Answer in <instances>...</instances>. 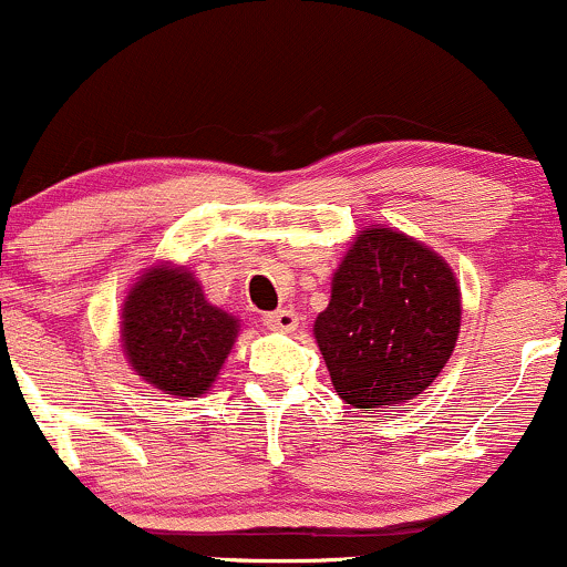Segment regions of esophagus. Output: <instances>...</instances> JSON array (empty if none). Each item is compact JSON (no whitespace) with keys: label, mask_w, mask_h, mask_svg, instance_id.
I'll return each instance as SVG.
<instances>
[{"label":"esophagus","mask_w":567,"mask_h":567,"mask_svg":"<svg viewBox=\"0 0 567 567\" xmlns=\"http://www.w3.org/2000/svg\"><path fill=\"white\" fill-rule=\"evenodd\" d=\"M298 322H301V317H298L292 309H277V311H271V315L264 317L266 328L282 330V333H290V330H296Z\"/></svg>","instance_id":"esophagus-1"}]
</instances>
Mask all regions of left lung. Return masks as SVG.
<instances>
[{
  "mask_svg": "<svg viewBox=\"0 0 567 567\" xmlns=\"http://www.w3.org/2000/svg\"><path fill=\"white\" fill-rule=\"evenodd\" d=\"M461 328L453 269L394 229H362L338 264L315 338L338 396L389 408L419 396L451 360Z\"/></svg>",
  "mask_w": 567,
  "mask_h": 567,
  "instance_id": "obj_1",
  "label": "left lung"
}]
</instances>
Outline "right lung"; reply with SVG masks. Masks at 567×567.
<instances>
[{
  "label": "right lung",
  "instance_id": "add662e5",
  "mask_svg": "<svg viewBox=\"0 0 567 567\" xmlns=\"http://www.w3.org/2000/svg\"><path fill=\"white\" fill-rule=\"evenodd\" d=\"M237 333V317L207 303L186 266L146 269L122 306V349L130 368L173 396L205 394Z\"/></svg>",
  "mask_w": 567,
  "mask_h": 567
}]
</instances>
